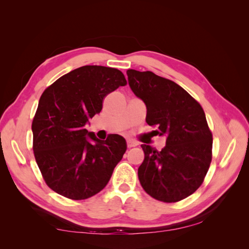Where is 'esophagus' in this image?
I'll use <instances>...</instances> for the list:
<instances>
[{
  "label": "esophagus",
  "mask_w": 249,
  "mask_h": 249,
  "mask_svg": "<svg viewBox=\"0 0 249 249\" xmlns=\"http://www.w3.org/2000/svg\"><path fill=\"white\" fill-rule=\"evenodd\" d=\"M137 145H138L137 142H135L133 140H127V147H134V146H137Z\"/></svg>",
  "instance_id": "34e87169"
}]
</instances>
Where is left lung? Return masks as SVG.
I'll return each mask as SVG.
<instances>
[{
	"instance_id": "left-lung-1",
	"label": "left lung",
	"mask_w": 249,
	"mask_h": 249,
	"mask_svg": "<svg viewBox=\"0 0 249 249\" xmlns=\"http://www.w3.org/2000/svg\"><path fill=\"white\" fill-rule=\"evenodd\" d=\"M128 83L146 106V123L153 135L166 136L158 152L142 144L144 160L138 169L142 188L162 202H178L194 194L212 161L213 136L201 105L169 79L152 71L128 70Z\"/></svg>"
}]
</instances>
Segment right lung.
Masks as SVG:
<instances>
[{
    "label": "right lung",
    "instance_id": "right-lung-1",
    "mask_svg": "<svg viewBox=\"0 0 249 249\" xmlns=\"http://www.w3.org/2000/svg\"><path fill=\"white\" fill-rule=\"evenodd\" d=\"M126 84L116 68L86 65L62 76L41 94L32 122L33 152L53 192L83 200L108 184L126 141L115 134L99 140L84 125L102 111L108 94Z\"/></svg>",
    "mask_w": 249,
    "mask_h": 249
}]
</instances>
